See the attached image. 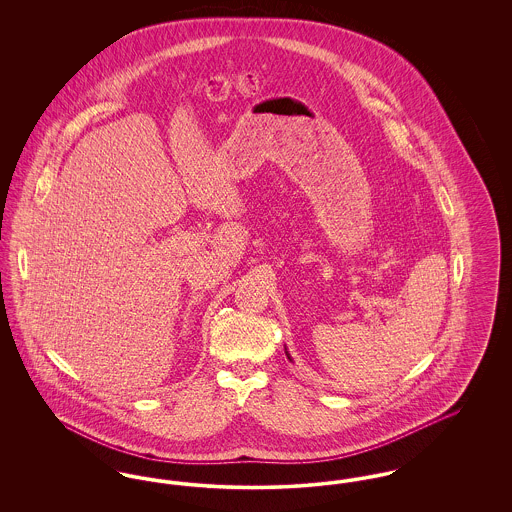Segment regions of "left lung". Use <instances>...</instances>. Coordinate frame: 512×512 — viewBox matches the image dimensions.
I'll return each mask as SVG.
<instances>
[{"label":"left lung","mask_w":512,"mask_h":512,"mask_svg":"<svg viewBox=\"0 0 512 512\" xmlns=\"http://www.w3.org/2000/svg\"><path fill=\"white\" fill-rule=\"evenodd\" d=\"M286 355H288V359H290V361H292V357H290V353H288V351H286Z\"/></svg>","instance_id":"8db88e82"}]
</instances>
